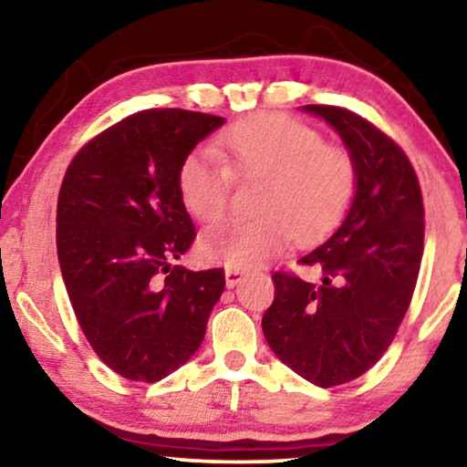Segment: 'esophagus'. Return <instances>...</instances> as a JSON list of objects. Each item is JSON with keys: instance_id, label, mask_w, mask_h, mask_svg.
I'll return each instance as SVG.
<instances>
[{"instance_id": "34e87169", "label": "esophagus", "mask_w": 467, "mask_h": 467, "mask_svg": "<svg viewBox=\"0 0 467 467\" xmlns=\"http://www.w3.org/2000/svg\"><path fill=\"white\" fill-rule=\"evenodd\" d=\"M242 276H244V270H240V267H227V270H225V283H227L229 289L238 285Z\"/></svg>"}]
</instances>
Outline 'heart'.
<instances>
[{
	"label": "heart",
	"instance_id": "1",
	"mask_svg": "<svg viewBox=\"0 0 467 467\" xmlns=\"http://www.w3.org/2000/svg\"><path fill=\"white\" fill-rule=\"evenodd\" d=\"M214 155L191 152L178 165L182 206L197 221H214L232 200L234 178L257 182V219H225L203 232V259L248 267L327 235L353 202L357 163L348 149L278 112H257L225 127Z\"/></svg>",
	"mask_w": 467,
	"mask_h": 467
}]
</instances>
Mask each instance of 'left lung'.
<instances>
[{"mask_svg":"<svg viewBox=\"0 0 467 467\" xmlns=\"http://www.w3.org/2000/svg\"><path fill=\"white\" fill-rule=\"evenodd\" d=\"M304 108L342 136L357 191L340 229L299 259L318 280L272 274L261 327L280 361L327 389L366 374L398 334L419 278L425 208L417 171L393 138L347 108Z\"/></svg>","mask_w":467,"mask_h":467,"instance_id":"obj_1","label":"left lung"}]
</instances>
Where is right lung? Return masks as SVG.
Returning <instances> with one entry per match:
<instances>
[{
  "mask_svg": "<svg viewBox=\"0 0 467 467\" xmlns=\"http://www.w3.org/2000/svg\"><path fill=\"white\" fill-rule=\"evenodd\" d=\"M225 123L150 108L76 152L57 200V254L76 321L123 379L157 382L195 355L225 289L223 267L171 265L195 240L178 165Z\"/></svg>",
  "mask_w": 467,
  "mask_h": 467,
  "instance_id": "right-lung-1",
  "label": "right lung"
}]
</instances>
